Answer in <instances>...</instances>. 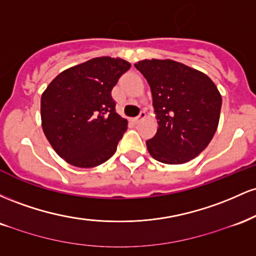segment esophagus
Returning a JSON list of instances; mask_svg holds the SVG:
<instances>
[{
    "instance_id": "1",
    "label": "esophagus",
    "mask_w": 256,
    "mask_h": 256,
    "mask_svg": "<svg viewBox=\"0 0 256 256\" xmlns=\"http://www.w3.org/2000/svg\"><path fill=\"white\" fill-rule=\"evenodd\" d=\"M144 118H146V112L142 110V112H140V116L134 118V122H140V120H143Z\"/></svg>"
}]
</instances>
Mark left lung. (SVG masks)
<instances>
[{"label":"left lung","instance_id":"8db88e82","mask_svg":"<svg viewBox=\"0 0 256 256\" xmlns=\"http://www.w3.org/2000/svg\"><path fill=\"white\" fill-rule=\"evenodd\" d=\"M134 67L150 85L158 131L146 140L155 160L179 165L210 144L219 124L222 95L204 73L173 60H142Z\"/></svg>","mask_w":256,"mask_h":256}]
</instances>
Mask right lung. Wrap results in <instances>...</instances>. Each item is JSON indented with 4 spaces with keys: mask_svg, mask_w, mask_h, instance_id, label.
Segmentation results:
<instances>
[{
    "mask_svg": "<svg viewBox=\"0 0 256 256\" xmlns=\"http://www.w3.org/2000/svg\"><path fill=\"white\" fill-rule=\"evenodd\" d=\"M130 67L119 58H95L61 72L48 85L40 98L42 128L64 161L89 168L113 156L128 120L116 113L112 89Z\"/></svg>",
    "mask_w": 256,
    "mask_h": 256,
    "instance_id": "add662e5",
    "label": "right lung"
}]
</instances>
